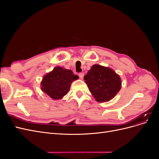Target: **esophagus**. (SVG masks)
Listing matches in <instances>:
<instances>
[{"mask_svg": "<svg viewBox=\"0 0 159 159\" xmlns=\"http://www.w3.org/2000/svg\"><path fill=\"white\" fill-rule=\"evenodd\" d=\"M84 73H80L79 74V77H80V78L81 80H82L84 78Z\"/></svg>", "mask_w": 159, "mask_h": 159, "instance_id": "1", "label": "esophagus"}]
</instances>
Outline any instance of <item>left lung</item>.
Returning a JSON list of instances; mask_svg holds the SVG:
<instances>
[{
  "label": "left lung",
  "mask_w": 159,
  "mask_h": 159,
  "mask_svg": "<svg viewBox=\"0 0 159 159\" xmlns=\"http://www.w3.org/2000/svg\"><path fill=\"white\" fill-rule=\"evenodd\" d=\"M90 92L98 102H106L113 99L121 87V78L109 68L93 65L84 76Z\"/></svg>",
  "instance_id": "obj_1"
}]
</instances>
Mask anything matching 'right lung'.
I'll return each mask as SVG.
<instances>
[{
    "label": "right lung",
    "instance_id": "right-lung-1",
    "mask_svg": "<svg viewBox=\"0 0 159 159\" xmlns=\"http://www.w3.org/2000/svg\"><path fill=\"white\" fill-rule=\"evenodd\" d=\"M78 79L71 70L56 67L47 74L41 82L42 90L53 99H60L68 93L72 81Z\"/></svg>",
    "mask_w": 159,
    "mask_h": 159
}]
</instances>
